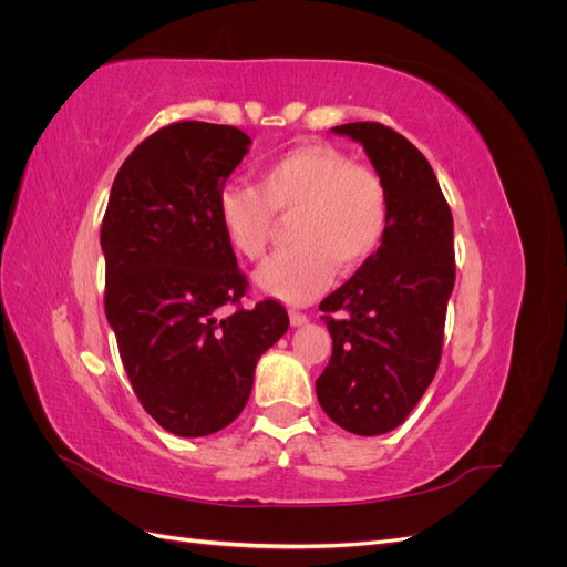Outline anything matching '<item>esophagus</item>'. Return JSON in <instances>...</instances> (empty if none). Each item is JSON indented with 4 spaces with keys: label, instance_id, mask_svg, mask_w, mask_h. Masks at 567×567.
Segmentation results:
<instances>
[{
    "label": "esophagus",
    "instance_id": "obj_1",
    "mask_svg": "<svg viewBox=\"0 0 567 567\" xmlns=\"http://www.w3.org/2000/svg\"><path fill=\"white\" fill-rule=\"evenodd\" d=\"M288 319H290V326H305L307 321H310V319H307V315H302L298 310H290Z\"/></svg>",
    "mask_w": 567,
    "mask_h": 567
}]
</instances>
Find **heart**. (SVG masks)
Returning <instances> with one entry per match:
<instances>
[{"label":"heart","mask_w":567,"mask_h":567,"mask_svg":"<svg viewBox=\"0 0 567 567\" xmlns=\"http://www.w3.org/2000/svg\"><path fill=\"white\" fill-rule=\"evenodd\" d=\"M215 213L229 246L257 260L277 217H290L288 248L255 271L265 296L300 305L331 284L333 267L350 274L379 252L390 198L383 179L331 144H305L255 169L252 184L219 188Z\"/></svg>","instance_id":"obj_1"}]
</instances>
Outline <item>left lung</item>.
Instances as JSON below:
<instances>
[{"label":"left lung","instance_id":"1","mask_svg":"<svg viewBox=\"0 0 567 567\" xmlns=\"http://www.w3.org/2000/svg\"><path fill=\"white\" fill-rule=\"evenodd\" d=\"M333 132L364 146L390 198L379 252L319 305L333 352L317 400L333 423L369 437L394 431L437 371L456 277L454 219L431 163L400 132L381 123Z\"/></svg>","mask_w":567,"mask_h":567}]
</instances>
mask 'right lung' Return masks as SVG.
<instances>
[{"label": "right lung", "mask_w": 567, "mask_h": 567, "mask_svg": "<svg viewBox=\"0 0 567 567\" xmlns=\"http://www.w3.org/2000/svg\"><path fill=\"white\" fill-rule=\"evenodd\" d=\"M250 136L184 120L153 132L117 169L101 225L106 319L127 379L161 427L203 437L241 414L255 367L288 331L286 307H236L248 279L215 198Z\"/></svg>", "instance_id": "1"}]
</instances>
